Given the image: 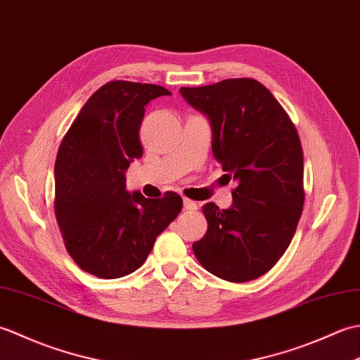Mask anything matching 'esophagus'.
<instances>
[{"mask_svg": "<svg viewBox=\"0 0 360 360\" xmlns=\"http://www.w3.org/2000/svg\"><path fill=\"white\" fill-rule=\"evenodd\" d=\"M196 207H198V204L195 201L188 200V198H184V209L186 210H196Z\"/></svg>", "mask_w": 360, "mask_h": 360, "instance_id": "1", "label": "esophagus"}]
</instances>
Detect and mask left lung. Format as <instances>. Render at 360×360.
Wrapping results in <instances>:
<instances>
[{
	"label": "left lung",
	"instance_id": "obj_1",
	"mask_svg": "<svg viewBox=\"0 0 360 360\" xmlns=\"http://www.w3.org/2000/svg\"><path fill=\"white\" fill-rule=\"evenodd\" d=\"M179 93L209 117L213 156L229 179L238 182L231 207H202L207 232L193 243L195 257L223 280H255L285 254L302 217L300 137L277 98L254 79H227Z\"/></svg>",
	"mask_w": 360,
	"mask_h": 360
}]
</instances>
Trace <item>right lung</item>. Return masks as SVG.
Wrapping results in <instances>:
<instances>
[{
	"mask_svg": "<svg viewBox=\"0 0 360 360\" xmlns=\"http://www.w3.org/2000/svg\"><path fill=\"white\" fill-rule=\"evenodd\" d=\"M164 86L108 82L88 98L56 160V218L68 254L98 278H120L143 264L158 235L179 215L182 198L128 193L125 172L143 155L145 105Z\"/></svg>",
	"mask_w": 360,
	"mask_h": 360,
	"instance_id": "1",
	"label": "right lung"
}]
</instances>
